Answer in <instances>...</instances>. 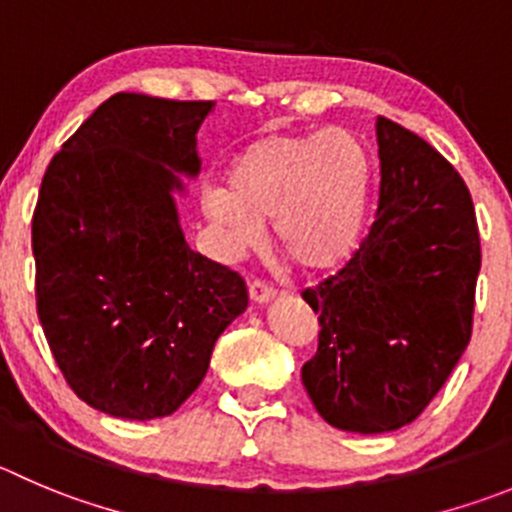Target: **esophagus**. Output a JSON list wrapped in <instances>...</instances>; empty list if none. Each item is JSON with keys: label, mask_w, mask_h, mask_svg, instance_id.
Returning <instances> with one entry per match:
<instances>
[{"label": "esophagus", "mask_w": 512, "mask_h": 512, "mask_svg": "<svg viewBox=\"0 0 512 512\" xmlns=\"http://www.w3.org/2000/svg\"><path fill=\"white\" fill-rule=\"evenodd\" d=\"M250 298H252V303L265 305V303H270V300L278 298V290L270 288V285L262 283V280H252V283H250Z\"/></svg>", "instance_id": "1"}]
</instances>
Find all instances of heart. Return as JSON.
Masks as SVG:
<instances>
[{
    "label": "heart",
    "instance_id": "b5f03b06",
    "mask_svg": "<svg viewBox=\"0 0 512 512\" xmlns=\"http://www.w3.org/2000/svg\"><path fill=\"white\" fill-rule=\"evenodd\" d=\"M369 143L348 128L270 131L234 154L227 186L204 191L202 212L227 252L255 247L272 219L275 245L303 272L346 265L364 242L374 207Z\"/></svg>",
    "mask_w": 512,
    "mask_h": 512
}]
</instances>
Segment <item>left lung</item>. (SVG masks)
<instances>
[{
	"mask_svg": "<svg viewBox=\"0 0 512 512\" xmlns=\"http://www.w3.org/2000/svg\"><path fill=\"white\" fill-rule=\"evenodd\" d=\"M376 222L343 270L303 298L318 313V353L303 366L315 409L343 432L414 422L472 333L480 234L452 164L424 138L376 118Z\"/></svg>",
	"mask_w": 512,
	"mask_h": 512,
	"instance_id": "obj_1",
	"label": "left lung"
}]
</instances>
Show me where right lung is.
<instances>
[{
	"instance_id": "1",
	"label": "right lung",
	"mask_w": 512,
	"mask_h": 512,
	"mask_svg": "<svg viewBox=\"0 0 512 512\" xmlns=\"http://www.w3.org/2000/svg\"><path fill=\"white\" fill-rule=\"evenodd\" d=\"M204 100L116 93L52 156L32 219L37 313L70 389L118 419L169 417L207 376L245 280L186 245Z\"/></svg>"
}]
</instances>
